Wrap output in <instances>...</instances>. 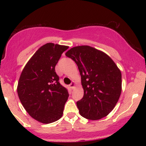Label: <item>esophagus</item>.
<instances>
[{"label": "esophagus", "mask_w": 146, "mask_h": 146, "mask_svg": "<svg viewBox=\"0 0 146 146\" xmlns=\"http://www.w3.org/2000/svg\"><path fill=\"white\" fill-rule=\"evenodd\" d=\"M69 87L71 88V89H74V88H75V83L74 82H72L71 84L69 85Z\"/></svg>", "instance_id": "obj_1"}]
</instances>
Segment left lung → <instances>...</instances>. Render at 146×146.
I'll list each match as a JSON object with an SVG mask.
<instances>
[{
	"instance_id": "8db88e82",
	"label": "left lung",
	"mask_w": 146,
	"mask_h": 146,
	"mask_svg": "<svg viewBox=\"0 0 146 146\" xmlns=\"http://www.w3.org/2000/svg\"><path fill=\"white\" fill-rule=\"evenodd\" d=\"M78 65L84 97L77 102L84 118L98 120L109 114L121 93V73L104 52L88 45L75 46L65 53Z\"/></svg>"
}]
</instances>
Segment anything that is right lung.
Masks as SVG:
<instances>
[{"label": "right lung", "instance_id": "add662e5", "mask_svg": "<svg viewBox=\"0 0 146 146\" xmlns=\"http://www.w3.org/2000/svg\"><path fill=\"white\" fill-rule=\"evenodd\" d=\"M68 48L51 42L42 45L27 62L20 76L18 98L30 116L42 123H52L62 116L68 93L58 81L55 66Z\"/></svg>", "mask_w": 146, "mask_h": 146}]
</instances>
